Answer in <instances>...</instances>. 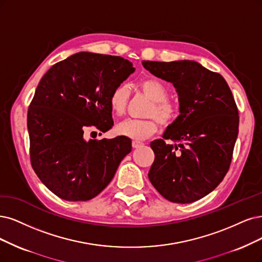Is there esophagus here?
Instances as JSON below:
<instances>
[{
	"instance_id": "obj_1",
	"label": "esophagus",
	"mask_w": 262,
	"mask_h": 262,
	"mask_svg": "<svg viewBox=\"0 0 262 262\" xmlns=\"http://www.w3.org/2000/svg\"><path fill=\"white\" fill-rule=\"evenodd\" d=\"M142 146V143L141 142H139V141H133L132 142V147L134 148V149H137V148H139V147H141Z\"/></svg>"
}]
</instances>
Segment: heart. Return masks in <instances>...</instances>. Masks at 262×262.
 <instances>
[{
	"label": "heart",
	"instance_id": "obj_1",
	"mask_svg": "<svg viewBox=\"0 0 262 262\" xmlns=\"http://www.w3.org/2000/svg\"><path fill=\"white\" fill-rule=\"evenodd\" d=\"M140 91L153 101L147 112V120H128L120 123L115 132L121 136L141 141L153 136L159 129V122L168 126L175 122L179 115L176 104L168 101L169 92L167 87L158 80L147 79L138 84ZM129 101V91L127 86L119 85L111 93L109 103L112 113L115 116L125 115Z\"/></svg>",
	"mask_w": 262,
	"mask_h": 262
}]
</instances>
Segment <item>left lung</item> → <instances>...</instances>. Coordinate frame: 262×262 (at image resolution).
Here are the masks:
<instances>
[{"label": "left lung", "mask_w": 262, "mask_h": 262, "mask_svg": "<svg viewBox=\"0 0 262 262\" xmlns=\"http://www.w3.org/2000/svg\"><path fill=\"white\" fill-rule=\"evenodd\" d=\"M150 73L170 82L178 93L177 120L163 139L151 142L156 159L148 173L153 187L172 203L207 195L229 170L238 134V111L226 80L193 60H143Z\"/></svg>", "instance_id": "8db88e82"}]
</instances>
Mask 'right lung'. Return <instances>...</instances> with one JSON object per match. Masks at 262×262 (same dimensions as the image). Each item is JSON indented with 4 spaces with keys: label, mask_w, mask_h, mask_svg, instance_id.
<instances>
[{
    "label": "right lung",
    "mask_w": 262,
    "mask_h": 262,
    "mask_svg": "<svg viewBox=\"0 0 262 262\" xmlns=\"http://www.w3.org/2000/svg\"><path fill=\"white\" fill-rule=\"evenodd\" d=\"M134 71L122 57L81 52L43 75L28 109L30 159L37 177L57 196L92 200L132 151L127 137L87 141L85 133L112 128L111 93Z\"/></svg>",
    "instance_id": "right-lung-1"
}]
</instances>
